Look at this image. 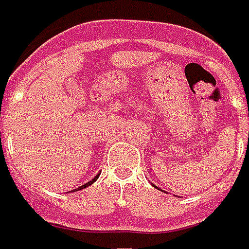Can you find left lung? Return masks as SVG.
<instances>
[{"label":"left lung","instance_id":"obj_1","mask_svg":"<svg viewBox=\"0 0 249 249\" xmlns=\"http://www.w3.org/2000/svg\"><path fill=\"white\" fill-rule=\"evenodd\" d=\"M155 187H156V186H155Z\"/></svg>","mask_w":249,"mask_h":249}]
</instances>
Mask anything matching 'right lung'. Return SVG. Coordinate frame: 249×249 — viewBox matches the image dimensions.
Here are the masks:
<instances>
[{
	"label": "right lung",
	"instance_id": "obj_1",
	"mask_svg": "<svg viewBox=\"0 0 249 249\" xmlns=\"http://www.w3.org/2000/svg\"><path fill=\"white\" fill-rule=\"evenodd\" d=\"M98 177H99V174H97V176H95V177H94L93 179H91V181H90V182H88V183H85V185H84V186H81V187H79V189H76V190H72V191H77V190H81V189H84V187H88V186H90V185H91V183H94V182L97 181V179H98Z\"/></svg>",
	"mask_w": 249,
	"mask_h": 249
}]
</instances>
